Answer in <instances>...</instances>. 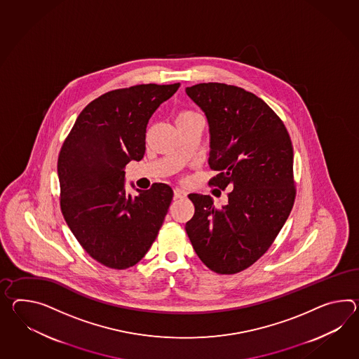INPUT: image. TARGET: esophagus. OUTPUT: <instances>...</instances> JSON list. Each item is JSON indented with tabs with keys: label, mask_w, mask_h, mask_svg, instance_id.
Instances as JSON below:
<instances>
[{
	"label": "esophagus",
	"mask_w": 359,
	"mask_h": 359,
	"mask_svg": "<svg viewBox=\"0 0 359 359\" xmlns=\"http://www.w3.org/2000/svg\"><path fill=\"white\" fill-rule=\"evenodd\" d=\"M188 196V193L185 192L184 189L182 188H175V191H174V197H175L176 200H179V198H185Z\"/></svg>",
	"instance_id": "34e87169"
}]
</instances>
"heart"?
<instances>
[{
  "label": "heart",
  "mask_w": 359,
  "mask_h": 359,
  "mask_svg": "<svg viewBox=\"0 0 359 359\" xmlns=\"http://www.w3.org/2000/svg\"><path fill=\"white\" fill-rule=\"evenodd\" d=\"M191 116H197V115L192 113V111H183L182 114H179L177 119H185V118H191Z\"/></svg>",
  "instance_id": "b5f03b06"
}]
</instances>
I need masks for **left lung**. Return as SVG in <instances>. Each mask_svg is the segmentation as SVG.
<instances>
[{"instance_id":"1","label":"left lung","mask_w":359,"mask_h":359,"mask_svg":"<svg viewBox=\"0 0 359 359\" xmlns=\"http://www.w3.org/2000/svg\"><path fill=\"white\" fill-rule=\"evenodd\" d=\"M185 93L206 116L209 183L229 187L227 205L192 193L185 231L194 252L217 273H236L259 259L287 222L294 202L293 148L279 116L243 88L202 83Z\"/></svg>"}]
</instances>
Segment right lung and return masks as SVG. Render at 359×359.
<instances>
[{
    "label": "right lung",
    "instance_id": "add662e5",
    "mask_svg": "<svg viewBox=\"0 0 359 359\" xmlns=\"http://www.w3.org/2000/svg\"><path fill=\"white\" fill-rule=\"evenodd\" d=\"M179 83L141 84L107 92L80 113L58 157L61 210L93 259L124 270L140 261L162 226L174 191L156 183L126 192V171L145 153L149 119Z\"/></svg>",
    "mask_w": 359,
    "mask_h": 359
}]
</instances>
